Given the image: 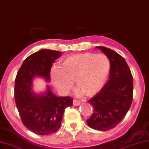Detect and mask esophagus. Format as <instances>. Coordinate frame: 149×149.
Instances as JSON below:
<instances>
[{"label":"esophagus","mask_w":149,"mask_h":149,"mask_svg":"<svg viewBox=\"0 0 149 149\" xmlns=\"http://www.w3.org/2000/svg\"><path fill=\"white\" fill-rule=\"evenodd\" d=\"M81 104V101H79V100H73V105H75V106H78Z\"/></svg>","instance_id":"obj_1"}]
</instances>
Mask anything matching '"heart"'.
I'll return each mask as SVG.
<instances>
[{"instance_id": "1", "label": "heart", "mask_w": 149, "mask_h": 149, "mask_svg": "<svg viewBox=\"0 0 149 149\" xmlns=\"http://www.w3.org/2000/svg\"><path fill=\"white\" fill-rule=\"evenodd\" d=\"M59 68L52 70L51 77L56 88L68 93L73 81L79 89L77 93L93 96L104 87L110 71V62L104 54H77L62 60Z\"/></svg>"}]
</instances>
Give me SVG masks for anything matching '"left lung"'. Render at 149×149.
Masks as SVG:
<instances>
[{
	"instance_id": "1",
	"label": "left lung",
	"mask_w": 149,
	"mask_h": 149,
	"mask_svg": "<svg viewBox=\"0 0 149 149\" xmlns=\"http://www.w3.org/2000/svg\"><path fill=\"white\" fill-rule=\"evenodd\" d=\"M110 62L109 80L89 102L93 113L87 124L94 130L106 131L115 128L126 115L132 104L133 79L126 60L119 54L103 46H97Z\"/></svg>"
}]
</instances>
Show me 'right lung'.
Here are the masks:
<instances>
[{
    "instance_id": "obj_1",
    "label": "right lung",
    "mask_w": 149,
    "mask_h": 149,
    "mask_svg": "<svg viewBox=\"0 0 149 149\" xmlns=\"http://www.w3.org/2000/svg\"><path fill=\"white\" fill-rule=\"evenodd\" d=\"M62 52L42 49L32 54L23 62L15 83V100L21 121L27 128L39 135H47L58 130L64 111L72 106L70 97H57L47 86L46 91L36 94L33 90L36 77L50 81V69Z\"/></svg>"
}]
</instances>
